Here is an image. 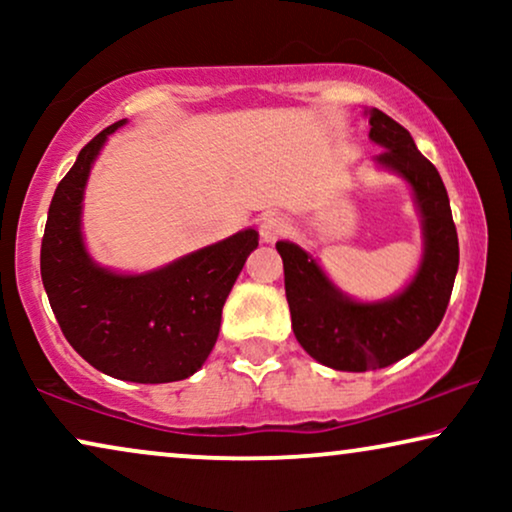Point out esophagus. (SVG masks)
Wrapping results in <instances>:
<instances>
[{"instance_id": "1", "label": "esophagus", "mask_w": 512, "mask_h": 512, "mask_svg": "<svg viewBox=\"0 0 512 512\" xmlns=\"http://www.w3.org/2000/svg\"><path fill=\"white\" fill-rule=\"evenodd\" d=\"M258 228H261V240L265 244H272V242H277L279 237L286 233V230H289V219L279 212H268V214H263L261 226Z\"/></svg>"}]
</instances>
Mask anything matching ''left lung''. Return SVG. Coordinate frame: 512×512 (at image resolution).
<instances>
[{
	"instance_id": "1",
	"label": "left lung",
	"mask_w": 512,
	"mask_h": 512,
	"mask_svg": "<svg viewBox=\"0 0 512 512\" xmlns=\"http://www.w3.org/2000/svg\"><path fill=\"white\" fill-rule=\"evenodd\" d=\"M370 139L382 146L375 165L410 186L422 219V261L408 284L384 300H356L333 284L310 251L277 242L296 340L333 370L363 373L405 359L431 338L450 303L459 268V240L450 198L436 167L410 132L380 109H366Z\"/></svg>"
}]
</instances>
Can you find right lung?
<instances>
[{"label": "right lung", "mask_w": 512, "mask_h": 512, "mask_svg": "<svg viewBox=\"0 0 512 512\" xmlns=\"http://www.w3.org/2000/svg\"><path fill=\"white\" fill-rule=\"evenodd\" d=\"M125 123L90 139L55 188L41 240V282L67 342L90 366L125 382H177L198 373L214 349L223 303L258 247V233L244 228L146 272L97 263L83 240V198L97 156Z\"/></svg>", "instance_id": "add662e5"}]
</instances>
